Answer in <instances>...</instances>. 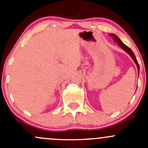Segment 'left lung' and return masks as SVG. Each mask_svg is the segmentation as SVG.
Returning a JSON list of instances; mask_svg holds the SVG:
<instances>
[{"label": "left lung", "instance_id": "obj_1", "mask_svg": "<svg viewBox=\"0 0 148 148\" xmlns=\"http://www.w3.org/2000/svg\"><path fill=\"white\" fill-rule=\"evenodd\" d=\"M110 36H112L113 38H114V41H115V42L118 43V44H118V45L120 46V47L122 48V49H123L124 51H126L127 53L128 54H129L130 56L131 57H132V59H133V61H134V62H135V63L136 64L137 66H138V75H139V72H140V66H139V64H138V61H137L136 57H135V54H134V53H133V52H132V51L131 50V49H130V48L128 47V46H127L126 45H125V44H124L123 43H122V41H121L120 38H119L118 37H117L116 35H114V34H110Z\"/></svg>", "mask_w": 148, "mask_h": 148}]
</instances>
